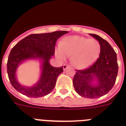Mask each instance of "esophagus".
Returning a JSON list of instances; mask_svg holds the SVG:
<instances>
[{
  "label": "esophagus",
  "instance_id": "1",
  "mask_svg": "<svg viewBox=\"0 0 126 126\" xmlns=\"http://www.w3.org/2000/svg\"><path fill=\"white\" fill-rule=\"evenodd\" d=\"M69 67V65H66V64H64L63 65V69H64V71H65L66 69H67Z\"/></svg>",
  "mask_w": 126,
  "mask_h": 126
}]
</instances>
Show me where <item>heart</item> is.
<instances>
[{
  "label": "heart",
  "mask_w": 126,
  "mask_h": 126,
  "mask_svg": "<svg viewBox=\"0 0 126 126\" xmlns=\"http://www.w3.org/2000/svg\"><path fill=\"white\" fill-rule=\"evenodd\" d=\"M100 50V43L95 39L72 35L63 39L55 49V54L62 61L71 55V62L76 67L85 69L96 61Z\"/></svg>",
  "instance_id": "obj_1"
}]
</instances>
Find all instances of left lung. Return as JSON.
<instances>
[{
    "instance_id": "8db88e82",
    "label": "left lung",
    "mask_w": 126,
    "mask_h": 126,
    "mask_svg": "<svg viewBox=\"0 0 126 126\" xmlns=\"http://www.w3.org/2000/svg\"><path fill=\"white\" fill-rule=\"evenodd\" d=\"M89 34L100 43V56L89 68L77 70L73 79V86L80 96L97 98L109 93L115 84L118 73L117 54L105 40L97 34Z\"/></svg>"
}]
</instances>
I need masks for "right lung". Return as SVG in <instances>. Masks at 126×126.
<instances>
[{"label":"right lung","mask_w":126,"mask_h":126,"mask_svg":"<svg viewBox=\"0 0 126 126\" xmlns=\"http://www.w3.org/2000/svg\"><path fill=\"white\" fill-rule=\"evenodd\" d=\"M67 33L66 31H57L30 34L12 48L7 69L10 82L17 92L28 97L39 98L49 94L53 90L58 76L63 72V67H53L50 64V60L55 53L57 40ZM30 60L39 62L41 75L35 84L26 86L17 79V71L21 64Z\"/></svg>","instance_id":"1"}]
</instances>
